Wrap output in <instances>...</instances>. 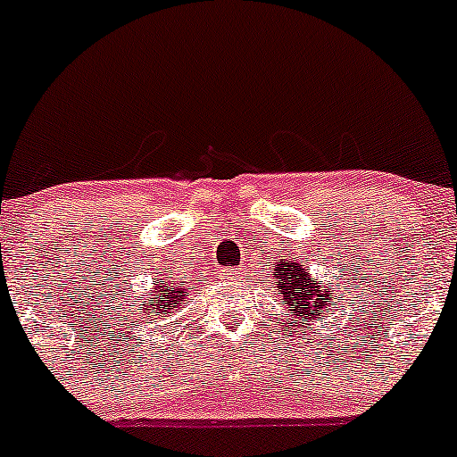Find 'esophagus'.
<instances>
[{
	"instance_id": "esophagus-1",
	"label": "esophagus",
	"mask_w": 457,
	"mask_h": 457,
	"mask_svg": "<svg viewBox=\"0 0 457 457\" xmlns=\"http://www.w3.org/2000/svg\"><path fill=\"white\" fill-rule=\"evenodd\" d=\"M222 278L228 283L239 281V278H242V272H239L237 268H227V270H222Z\"/></svg>"
}]
</instances>
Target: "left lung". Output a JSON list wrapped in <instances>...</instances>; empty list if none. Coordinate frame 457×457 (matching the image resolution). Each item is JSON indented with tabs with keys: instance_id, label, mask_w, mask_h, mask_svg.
Listing matches in <instances>:
<instances>
[{
	"instance_id": "left-lung-1",
	"label": "left lung",
	"mask_w": 457,
	"mask_h": 457,
	"mask_svg": "<svg viewBox=\"0 0 457 457\" xmlns=\"http://www.w3.org/2000/svg\"><path fill=\"white\" fill-rule=\"evenodd\" d=\"M272 270L274 287H277V294L281 296L289 318H298V322L303 325H312L322 316L327 318V309L331 307L336 289L322 287L320 278L312 277L309 268L303 266L296 257L277 259L272 263Z\"/></svg>"
}]
</instances>
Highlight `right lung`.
<instances>
[{
  "mask_svg": "<svg viewBox=\"0 0 457 457\" xmlns=\"http://www.w3.org/2000/svg\"><path fill=\"white\" fill-rule=\"evenodd\" d=\"M159 274V272H156ZM189 292L191 287L185 286L183 281H174L168 274L165 277L154 278L150 292H145V298H137V303L132 307L144 309V318L150 320H159V318H168L171 313L179 312L180 307H185L189 303Z\"/></svg>",
  "mask_w": 457,
  "mask_h": 457,
  "instance_id": "right-lung-1",
  "label": "right lung"
}]
</instances>
